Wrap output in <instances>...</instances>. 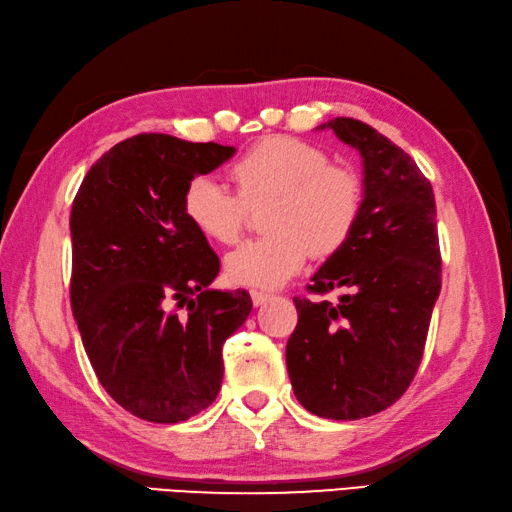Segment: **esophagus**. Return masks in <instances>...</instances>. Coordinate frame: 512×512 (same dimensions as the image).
Instances as JSON below:
<instances>
[{"mask_svg":"<svg viewBox=\"0 0 512 512\" xmlns=\"http://www.w3.org/2000/svg\"><path fill=\"white\" fill-rule=\"evenodd\" d=\"M250 297H253V304L255 306H262L264 302L271 300V293H264V291H250Z\"/></svg>","mask_w":512,"mask_h":512,"instance_id":"34e87169","label":"esophagus"}]
</instances>
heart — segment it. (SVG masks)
I'll use <instances>...</instances> for the list:
<instances>
[{
	"label": "heart",
	"instance_id": "1",
	"mask_svg": "<svg viewBox=\"0 0 512 512\" xmlns=\"http://www.w3.org/2000/svg\"><path fill=\"white\" fill-rule=\"evenodd\" d=\"M230 176L237 192L210 174L194 176L183 194V215L203 237L235 244L248 206L273 199L266 212L271 235L244 241L226 257V275L241 286H280L311 253H338L362 215L358 174L331 165L320 147L300 138H264L230 165Z\"/></svg>",
	"mask_w": 512,
	"mask_h": 512
}]
</instances>
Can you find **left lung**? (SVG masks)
<instances>
[{
	"label": "left lung",
	"instance_id": "1",
	"mask_svg": "<svg viewBox=\"0 0 512 512\" xmlns=\"http://www.w3.org/2000/svg\"><path fill=\"white\" fill-rule=\"evenodd\" d=\"M362 156V215L306 291L349 288L338 304L293 297L286 342L293 392L306 410L356 421L394 405L421 365L441 293V250L430 181L410 154L356 118L327 125Z\"/></svg>",
	"mask_w": 512,
	"mask_h": 512
}]
</instances>
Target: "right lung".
<instances>
[{
	"label": "right lung",
	"mask_w": 512,
	"mask_h": 512,
	"mask_svg": "<svg viewBox=\"0 0 512 512\" xmlns=\"http://www.w3.org/2000/svg\"><path fill=\"white\" fill-rule=\"evenodd\" d=\"M235 147L138 134L91 165L71 208V309L100 385L127 412L181 423L215 401L248 291L210 288L219 257L183 215L197 174Z\"/></svg>",
	"instance_id": "obj_1"
}]
</instances>
